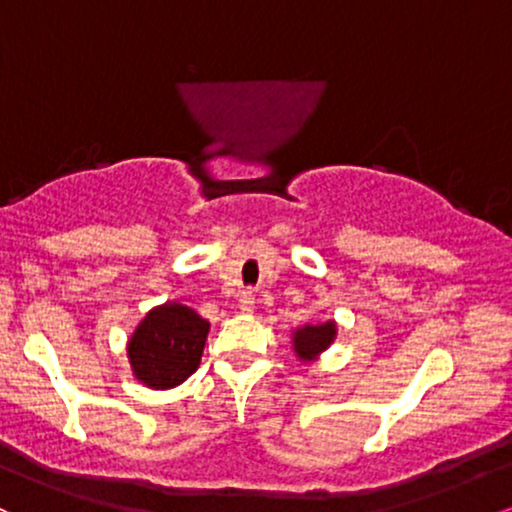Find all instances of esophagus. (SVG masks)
Listing matches in <instances>:
<instances>
[{
    "instance_id": "esophagus-1",
    "label": "esophagus",
    "mask_w": 512,
    "mask_h": 512,
    "mask_svg": "<svg viewBox=\"0 0 512 512\" xmlns=\"http://www.w3.org/2000/svg\"><path fill=\"white\" fill-rule=\"evenodd\" d=\"M238 308H240V313H243V315H252V313H255V296H252L250 291L243 293V296H240Z\"/></svg>"
}]
</instances>
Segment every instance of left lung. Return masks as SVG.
Returning a JSON list of instances; mask_svg holds the SVG:
<instances>
[{"mask_svg":"<svg viewBox=\"0 0 512 512\" xmlns=\"http://www.w3.org/2000/svg\"><path fill=\"white\" fill-rule=\"evenodd\" d=\"M334 339H337V320L305 322L291 332V349L298 361L310 366L330 349Z\"/></svg>","mask_w":512,"mask_h":512,"instance_id":"1","label":"left lung"}]
</instances>
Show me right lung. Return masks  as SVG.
I'll list each match as a JSON object with an SVG mask.
<instances>
[{"mask_svg":"<svg viewBox=\"0 0 512 512\" xmlns=\"http://www.w3.org/2000/svg\"><path fill=\"white\" fill-rule=\"evenodd\" d=\"M209 320L178 301H166L142 317L127 339L132 375L151 390L185 383L202 361Z\"/></svg>","mask_w":512,"mask_h":512,"instance_id":"1","label":"right lung"}]
</instances>
